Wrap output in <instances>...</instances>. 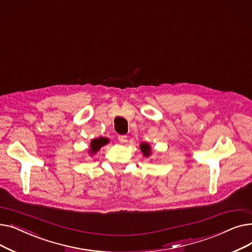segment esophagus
Segmentation results:
<instances>
[{
	"instance_id": "1",
	"label": "esophagus",
	"mask_w": 252,
	"mask_h": 252,
	"mask_svg": "<svg viewBox=\"0 0 252 252\" xmlns=\"http://www.w3.org/2000/svg\"><path fill=\"white\" fill-rule=\"evenodd\" d=\"M118 141H119V143H122V144H124V143H126V141H127V137L126 136H118Z\"/></svg>"
}]
</instances>
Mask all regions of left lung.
<instances>
[{
	"mask_svg": "<svg viewBox=\"0 0 252 252\" xmlns=\"http://www.w3.org/2000/svg\"><path fill=\"white\" fill-rule=\"evenodd\" d=\"M140 149L143 153V155L145 157H149L151 154H152V149H151V146L148 144V143H145V142H142L140 144Z\"/></svg>",
	"mask_w": 252,
	"mask_h": 252,
	"instance_id": "obj_1",
	"label": "left lung"
}]
</instances>
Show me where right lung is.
Instances as JSON below:
<instances>
[{
    "instance_id": "right-lung-1",
    "label": "right lung",
    "mask_w": 252,
    "mask_h": 252,
    "mask_svg": "<svg viewBox=\"0 0 252 252\" xmlns=\"http://www.w3.org/2000/svg\"><path fill=\"white\" fill-rule=\"evenodd\" d=\"M109 143V139L108 138H96L94 140H92L90 143V149H89V154L91 156L95 155L103 146L107 145Z\"/></svg>"
}]
</instances>
